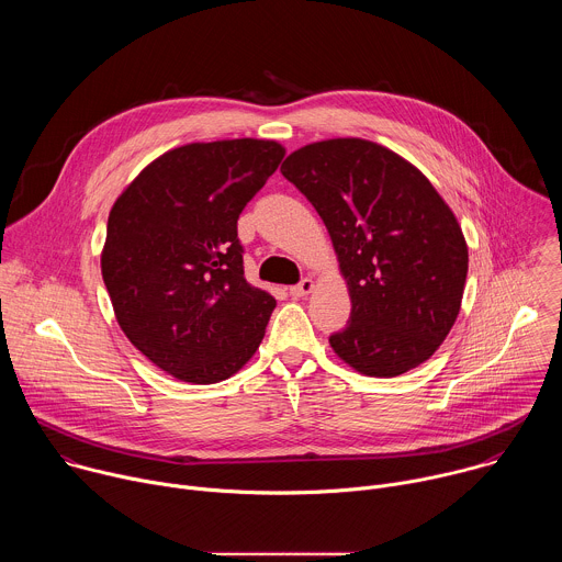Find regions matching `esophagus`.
Segmentation results:
<instances>
[{"instance_id": "obj_1", "label": "esophagus", "mask_w": 562, "mask_h": 562, "mask_svg": "<svg viewBox=\"0 0 562 562\" xmlns=\"http://www.w3.org/2000/svg\"><path fill=\"white\" fill-rule=\"evenodd\" d=\"M311 291H313V280H311V278H304V280H300L295 286L289 289V293H291L293 297H304V295H308Z\"/></svg>"}]
</instances>
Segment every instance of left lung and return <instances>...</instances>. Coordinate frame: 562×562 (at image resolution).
Returning <instances> with one entry per match:
<instances>
[{"label":"left lung","instance_id":"8db88e82","mask_svg":"<svg viewBox=\"0 0 562 562\" xmlns=\"http://www.w3.org/2000/svg\"><path fill=\"white\" fill-rule=\"evenodd\" d=\"M282 176L323 217L351 295L329 345L364 375L429 360L451 331L467 280L462 228L431 182L397 153L360 137L293 150Z\"/></svg>","mask_w":562,"mask_h":562}]
</instances>
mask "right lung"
<instances>
[{
    "label": "right lung",
    "instance_id": "add662e5",
    "mask_svg": "<svg viewBox=\"0 0 562 562\" xmlns=\"http://www.w3.org/2000/svg\"><path fill=\"white\" fill-rule=\"evenodd\" d=\"M273 139L159 155L109 213L102 278L122 331L155 367L213 384L258 351L276 297L245 278L237 217L282 162Z\"/></svg>",
    "mask_w": 562,
    "mask_h": 562
}]
</instances>
